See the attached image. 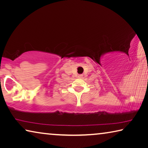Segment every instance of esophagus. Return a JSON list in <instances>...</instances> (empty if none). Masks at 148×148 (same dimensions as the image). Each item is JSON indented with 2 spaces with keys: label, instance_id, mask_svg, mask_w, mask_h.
I'll return each instance as SVG.
<instances>
[{
  "label": "esophagus",
  "instance_id": "obj_1",
  "mask_svg": "<svg viewBox=\"0 0 148 148\" xmlns=\"http://www.w3.org/2000/svg\"><path fill=\"white\" fill-rule=\"evenodd\" d=\"M77 77H78L79 78H82V77H83V75H82V74H79L78 76H77Z\"/></svg>",
  "mask_w": 148,
  "mask_h": 148
}]
</instances>
